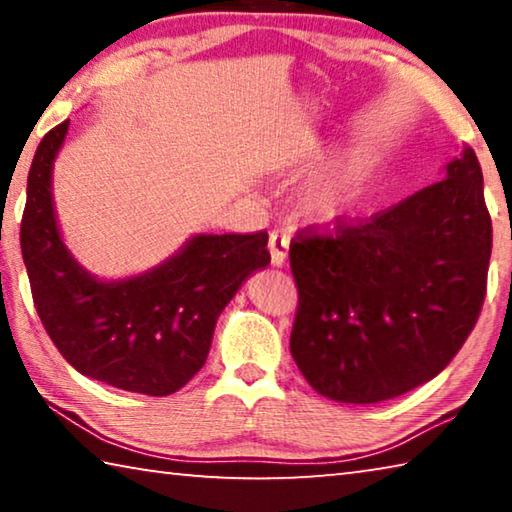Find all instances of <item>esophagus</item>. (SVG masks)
<instances>
[{
	"label": "esophagus",
	"mask_w": 512,
	"mask_h": 512,
	"mask_svg": "<svg viewBox=\"0 0 512 512\" xmlns=\"http://www.w3.org/2000/svg\"><path fill=\"white\" fill-rule=\"evenodd\" d=\"M289 244H291L289 235H284V232H273L271 239H268V253H271V264L273 266L280 268V266L287 264Z\"/></svg>",
	"instance_id": "34e87169"
}]
</instances>
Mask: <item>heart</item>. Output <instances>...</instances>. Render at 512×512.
<instances>
[{
    "label": "heart",
    "mask_w": 512,
    "mask_h": 512,
    "mask_svg": "<svg viewBox=\"0 0 512 512\" xmlns=\"http://www.w3.org/2000/svg\"><path fill=\"white\" fill-rule=\"evenodd\" d=\"M381 158L370 146H357L311 176L298 189L296 210L311 225L334 228L370 203L379 183Z\"/></svg>",
    "instance_id": "b5f03b06"
}]
</instances>
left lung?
Instances as JSON below:
<instances>
[{
    "label": "left lung",
    "instance_id": "obj_1",
    "mask_svg": "<svg viewBox=\"0 0 512 512\" xmlns=\"http://www.w3.org/2000/svg\"><path fill=\"white\" fill-rule=\"evenodd\" d=\"M443 171L440 183L368 223L293 241L300 305L291 354L327 400H391L436 377L470 336L492 223L470 146Z\"/></svg>",
    "mask_w": 512,
    "mask_h": 512
}]
</instances>
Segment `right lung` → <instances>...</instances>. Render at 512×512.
I'll list each match as a JSON object with an SVG mask.
<instances>
[{"mask_svg": "<svg viewBox=\"0 0 512 512\" xmlns=\"http://www.w3.org/2000/svg\"><path fill=\"white\" fill-rule=\"evenodd\" d=\"M69 119L33 155L20 244L33 302L58 352L121 391L171 395L203 368L216 320L250 275L271 264L268 235H192L149 271L90 273L60 232L54 162Z\"/></svg>", "mask_w": 512, "mask_h": 512, "instance_id": "obj_1", "label": "right lung"}]
</instances>
